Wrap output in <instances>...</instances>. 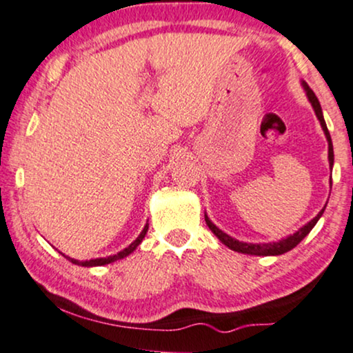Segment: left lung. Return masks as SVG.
I'll return each mask as SVG.
<instances>
[{"mask_svg": "<svg viewBox=\"0 0 353 353\" xmlns=\"http://www.w3.org/2000/svg\"><path fill=\"white\" fill-rule=\"evenodd\" d=\"M305 90H307V97L310 103H312L314 110H316V115L317 119L321 120V125L322 128H324L325 132V137L327 140H329V161H330V167L334 165V147H332V139H330V134L329 130H327V125H325V120H324V115H322V109H321V103H319L316 94L312 92V90L309 89L307 85H305ZM325 210V208H324ZM324 210L321 211V213L317 214L316 218L310 219V221L307 223L305 226H302L297 233H294L292 236H288L285 239H281L279 243H268V244H248V243H241L238 241V239L231 238V236H228L226 233H223L219 228H216L213 225V223L210 221L208 216L205 214V221L206 225H208V228L211 231H213L214 234H216V238L221 241L225 246L230 248V250L233 251H238V252H243V254H252V256H279V254H284V252L291 251L292 248H296L297 244H299L302 239L305 238L310 233V230H312L314 226H316V223L319 221V218L322 216V213H324Z\"/></svg>", "mask_w": 353, "mask_h": 353, "instance_id": "obj_1", "label": "left lung"}]
</instances>
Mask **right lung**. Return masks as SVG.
<instances>
[{
	"mask_svg": "<svg viewBox=\"0 0 353 353\" xmlns=\"http://www.w3.org/2000/svg\"><path fill=\"white\" fill-rule=\"evenodd\" d=\"M147 231H148V226H145V228H143V231H142V233H140L139 238H137L135 241L130 244V246L125 248V250H123V251L117 252V254L109 256V258H99V259H90V261H77V259H72V258H68V259L70 261V263L77 264V266H87V268H89V266H103V264L114 263V261H117V259H123V258H125V256L130 254V252H134V251H135V248L139 246L140 243H142V239L145 238V234H147Z\"/></svg>",
	"mask_w": 353,
	"mask_h": 353,
	"instance_id": "right-lung-1",
	"label": "right lung"
}]
</instances>
